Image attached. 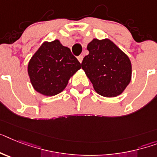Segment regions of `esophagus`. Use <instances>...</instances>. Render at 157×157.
Wrapping results in <instances>:
<instances>
[{"label": "esophagus", "instance_id": "34e87169", "mask_svg": "<svg viewBox=\"0 0 157 157\" xmlns=\"http://www.w3.org/2000/svg\"><path fill=\"white\" fill-rule=\"evenodd\" d=\"M82 59H83V56H82V55H79V56L78 57V60L79 61L80 63H82Z\"/></svg>", "mask_w": 157, "mask_h": 157}]
</instances>
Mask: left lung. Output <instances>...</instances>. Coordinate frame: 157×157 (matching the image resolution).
I'll return each instance as SVG.
<instances>
[{
  "instance_id": "1",
  "label": "left lung",
  "mask_w": 157,
  "mask_h": 157,
  "mask_svg": "<svg viewBox=\"0 0 157 157\" xmlns=\"http://www.w3.org/2000/svg\"><path fill=\"white\" fill-rule=\"evenodd\" d=\"M82 68L97 93L116 97L127 87L132 78V64L126 54L109 39H93Z\"/></svg>"
}]
</instances>
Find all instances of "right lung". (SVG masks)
Segmentation results:
<instances>
[{
  "instance_id": "1",
  "label": "right lung",
  "mask_w": 157,
  "mask_h": 157,
  "mask_svg": "<svg viewBox=\"0 0 157 157\" xmlns=\"http://www.w3.org/2000/svg\"><path fill=\"white\" fill-rule=\"evenodd\" d=\"M81 64L68 47L58 40L44 42L31 58L28 74L37 92L53 96L62 92Z\"/></svg>"
}]
</instances>
